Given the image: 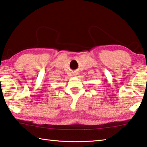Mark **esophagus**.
Returning <instances> with one entry per match:
<instances>
[{
  "label": "esophagus",
  "instance_id": "obj_1",
  "mask_svg": "<svg viewBox=\"0 0 147 147\" xmlns=\"http://www.w3.org/2000/svg\"><path fill=\"white\" fill-rule=\"evenodd\" d=\"M76 75H77V74H75V75H74V76H76Z\"/></svg>",
  "mask_w": 147,
  "mask_h": 147
}]
</instances>
